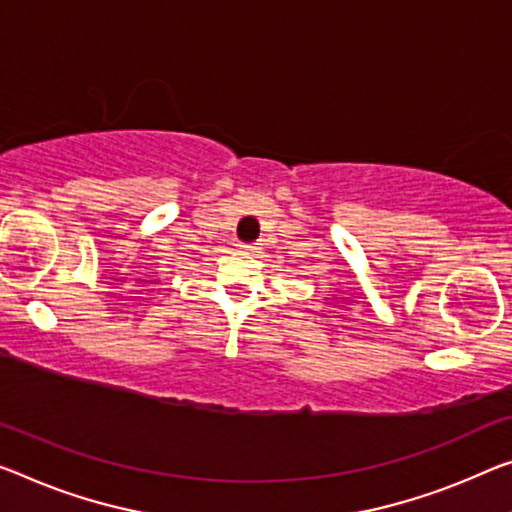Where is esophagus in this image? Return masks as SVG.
Returning a JSON list of instances; mask_svg holds the SVG:
<instances>
[{"label":"esophagus","mask_w":512,"mask_h":512,"mask_svg":"<svg viewBox=\"0 0 512 512\" xmlns=\"http://www.w3.org/2000/svg\"><path fill=\"white\" fill-rule=\"evenodd\" d=\"M242 249L249 251V254H251V251H256V247H251V245H242Z\"/></svg>","instance_id":"obj_1"}]
</instances>
